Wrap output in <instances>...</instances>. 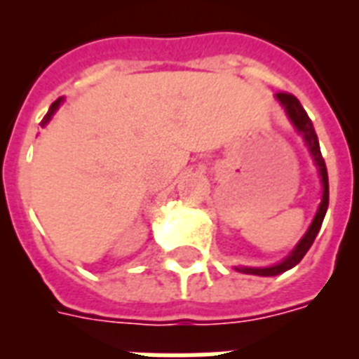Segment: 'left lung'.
<instances>
[{"instance_id": "left-lung-1", "label": "left lung", "mask_w": 359, "mask_h": 359, "mask_svg": "<svg viewBox=\"0 0 359 359\" xmlns=\"http://www.w3.org/2000/svg\"><path fill=\"white\" fill-rule=\"evenodd\" d=\"M276 98L279 100V104L285 108V114L290 119V123L294 124V128L298 130V134H302L304 141H306L307 149L311 152L313 162L317 165L318 175H320V182H323V201L318 205V210L313 218L309 229L304 235V238L296 244V248L289 253V257H285V261H281L279 264H273V266H264V268H236L238 272L244 273H253V276H262V278H268V276H278L281 272H287L292 266H296L298 262L304 259L311 244L317 238V233L320 231V225H323V219L326 216V210H328V201H330V190H328V171H326V163H324V158L320 154V145H318L317 132L313 128L311 119L307 117L306 109L302 108L300 100L290 95V93H278Z\"/></svg>"}]
</instances>
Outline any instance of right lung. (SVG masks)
I'll return each mask as SVG.
<instances>
[{
    "instance_id": "right-lung-1",
    "label": "right lung",
    "mask_w": 359,
    "mask_h": 359,
    "mask_svg": "<svg viewBox=\"0 0 359 359\" xmlns=\"http://www.w3.org/2000/svg\"><path fill=\"white\" fill-rule=\"evenodd\" d=\"M59 104H61V98H59V100H55V102H53L52 106H50V111H48L46 117H44V121H42V123H48V121H50V117H52V115L55 114V109L59 108Z\"/></svg>"
}]
</instances>
